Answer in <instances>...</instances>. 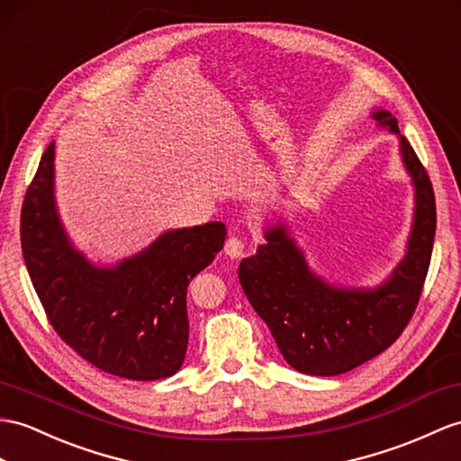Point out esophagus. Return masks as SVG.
<instances>
[{
  "label": "esophagus",
  "instance_id": "obj_1",
  "mask_svg": "<svg viewBox=\"0 0 461 461\" xmlns=\"http://www.w3.org/2000/svg\"><path fill=\"white\" fill-rule=\"evenodd\" d=\"M244 249H246V244L239 237H230L227 242H224V254H227L229 258H234V260L244 256Z\"/></svg>",
  "mask_w": 461,
  "mask_h": 461
}]
</instances>
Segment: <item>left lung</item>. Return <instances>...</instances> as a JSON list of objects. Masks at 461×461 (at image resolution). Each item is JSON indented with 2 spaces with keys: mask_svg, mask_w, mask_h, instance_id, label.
<instances>
[{
  "mask_svg": "<svg viewBox=\"0 0 461 461\" xmlns=\"http://www.w3.org/2000/svg\"><path fill=\"white\" fill-rule=\"evenodd\" d=\"M377 127L397 134L402 166L414 187V215L407 252L375 287L332 285L309 267L305 254L277 221L266 244L239 266L250 305L267 324L285 362L307 375H340L372 360L409 324L429 274L436 201L430 177L389 111L372 113Z\"/></svg>",
  "mask_w": 461,
  "mask_h": 461,
  "instance_id": "8db88e82",
  "label": "left lung"
}]
</instances>
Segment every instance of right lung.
Returning <instances> with one entry per match:
<instances>
[{"label":"right lung","mask_w":461,"mask_h":461,"mask_svg":"<svg viewBox=\"0 0 461 461\" xmlns=\"http://www.w3.org/2000/svg\"><path fill=\"white\" fill-rule=\"evenodd\" d=\"M227 239L221 221L162 232L144 250L97 266L74 249L54 197V142L21 209V249L52 329L84 360L134 381L174 375L184 364L187 285Z\"/></svg>","instance_id":"right-lung-1"}]
</instances>
